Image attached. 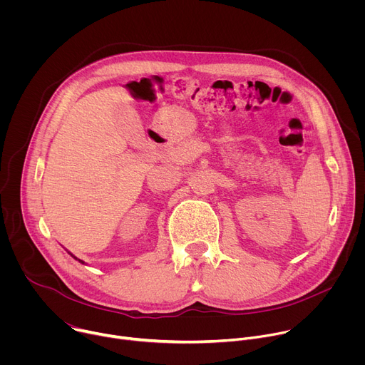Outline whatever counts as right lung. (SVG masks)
Here are the masks:
<instances>
[{
  "label": "right lung",
  "mask_w": 365,
  "mask_h": 365,
  "mask_svg": "<svg viewBox=\"0 0 365 365\" xmlns=\"http://www.w3.org/2000/svg\"><path fill=\"white\" fill-rule=\"evenodd\" d=\"M72 257H73V255H72ZM75 258H76V257H75ZM76 259H78V258H76ZM79 262H81V263H83V262H82V259H79Z\"/></svg>",
  "instance_id": "1"
}]
</instances>
